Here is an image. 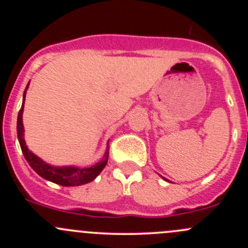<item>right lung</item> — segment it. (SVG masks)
Instances as JSON below:
<instances>
[{
  "label": "right lung",
  "instance_id": "add662e5",
  "mask_svg": "<svg viewBox=\"0 0 248 248\" xmlns=\"http://www.w3.org/2000/svg\"><path fill=\"white\" fill-rule=\"evenodd\" d=\"M29 86V85H27ZM27 89V87H26ZM25 97H26V90L24 92V103ZM24 103H22L21 109H20L19 114H17V124H16V132H17V139H19L20 147L24 154L25 158L29 162L31 168L38 175H41L43 179L49 180V181L54 182V184L61 185V186H80V185L87 184L91 182L92 180L96 179L99 175V172L103 170L106 167L107 162H108L109 157V150H107L104 154L103 158L101 162H98L94 166L90 167V168H77V167H52L42 161L41 158L32 154L29 149H27L26 144L24 140V126H22V111H24Z\"/></svg>",
  "mask_w": 248,
  "mask_h": 248
}]
</instances>
